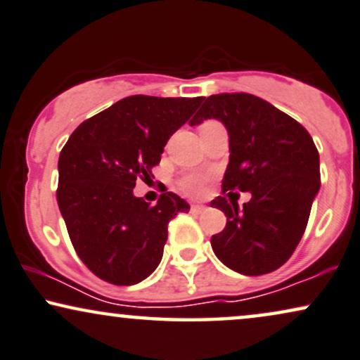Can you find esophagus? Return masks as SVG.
<instances>
[{
    "label": "esophagus",
    "mask_w": 360,
    "mask_h": 360,
    "mask_svg": "<svg viewBox=\"0 0 360 360\" xmlns=\"http://www.w3.org/2000/svg\"><path fill=\"white\" fill-rule=\"evenodd\" d=\"M204 209H206V206H204V204H194V206H193V211H198V212L204 211Z\"/></svg>",
    "instance_id": "1"
}]
</instances>
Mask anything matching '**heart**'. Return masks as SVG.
Returning <instances> with one entry per match:
<instances>
[{
    "label": "heart",
    "mask_w": 360,
    "mask_h": 360,
    "mask_svg": "<svg viewBox=\"0 0 360 360\" xmlns=\"http://www.w3.org/2000/svg\"><path fill=\"white\" fill-rule=\"evenodd\" d=\"M204 184H206V177L198 176V174H191V176H186L184 179L181 181V189H183L186 194L199 195V194H202Z\"/></svg>",
    "instance_id": "heart-1"
}]
</instances>
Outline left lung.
I'll use <instances>...</instances> for the list:
<instances>
[{"label":"left lung","instance_id":"1","mask_svg":"<svg viewBox=\"0 0 360 360\" xmlns=\"http://www.w3.org/2000/svg\"><path fill=\"white\" fill-rule=\"evenodd\" d=\"M219 120L229 133V165L222 193H251L239 209L217 195L212 207L226 227L211 238L222 264L244 276L272 272L292 256L321 188L319 153L306 127L271 103L248 93L202 98L191 126Z\"/></svg>","mask_w":360,"mask_h":360}]
</instances>
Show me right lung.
Returning <instances> with one entry per match:
<instances>
[{"label":"right lung","mask_w":360,"mask_h":360,"mask_svg":"<svg viewBox=\"0 0 360 360\" xmlns=\"http://www.w3.org/2000/svg\"><path fill=\"white\" fill-rule=\"evenodd\" d=\"M202 98L121 99L72 131L58 161L56 199L75 251L99 279L133 285L159 266L167 224L189 204L174 193L156 206L136 198L167 139L193 121Z\"/></svg>","instance_id":"obj_1"}]
</instances>
